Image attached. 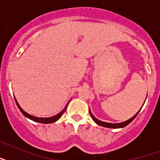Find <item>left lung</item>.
<instances>
[{"label": "left lung", "instance_id": "8db88e82", "mask_svg": "<svg viewBox=\"0 0 160 160\" xmlns=\"http://www.w3.org/2000/svg\"><path fill=\"white\" fill-rule=\"evenodd\" d=\"M145 100H146V99H145ZM144 102H145V101H144ZM140 109H139V111L137 112L136 114H134V116L132 117V118H130V119H128V120L121 122V123H117V124H112V123H108V122H104V121H101V120H99V119H96V118L93 115L91 111H90V116H91V118H92L93 120H94V121L98 124V125H100V126H103V127H106V128H112V129H119V128H124V127H125L126 125H128L130 122L133 121L134 118L137 116V114H139V112L140 111Z\"/></svg>", "mask_w": 160, "mask_h": 160}]
</instances>
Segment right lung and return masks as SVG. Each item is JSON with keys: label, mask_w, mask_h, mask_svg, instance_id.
Segmentation results:
<instances>
[{"label": "right lung", "mask_w": 160, "mask_h": 160, "mask_svg": "<svg viewBox=\"0 0 160 160\" xmlns=\"http://www.w3.org/2000/svg\"><path fill=\"white\" fill-rule=\"evenodd\" d=\"M15 100H16V105H17V107L19 108V109L21 110V112L22 113V114L25 115V116L26 117V118H28V119H31V120H33V121L35 122H38V123H41V124H51V123H54V122L57 121L58 119H60V117H61V115L63 114V113L65 111V109H66V108H67V105H65V107L63 109L62 111H60L59 114H55V115H54V116L52 117H48V118H40V117H36V116H34V115H31V114H28V113H26V111H24L23 109H22V108H21V106H20V105L18 104V102H17V100H16V97H15Z\"/></svg>", "instance_id": "1"}]
</instances>
